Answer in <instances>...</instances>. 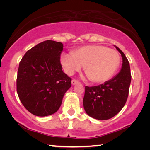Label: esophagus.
I'll use <instances>...</instances> for the list:
<instances>
[{
  "label": "esophagus",
  "instance_id": "34e87169",
  "mask_svg": "<svg viewBox=\"0 0 150 150\" xmlns=\"http://www.w3.org/2000/svg\"><path fill=\"white\" fill-rule=\"evenodd\" d=\"M77 83H79V81H78L77 80L73 79L72 81H71V84H72L73 85H76V84H77Z\"/></svg>",
  "mask_w": 150,
  "mask_h": 150
}]
</instances>
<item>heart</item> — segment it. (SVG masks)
I'll return each instance as SVG.
<instances>
[{
	"label": "heart",
	"mask_w": 150,
	"mask_h": 150,
	"mask_svg": "<svg viewBox=\"0 0 150 150\" xmlns=\"http://www.w3.org/2000/svg\"><path fill=\"white\" fill-rule=\"evenodd\" d=\"M61 62L65 72L72 75L85 65V71L92 82L104 83L113 76L120 67L121 57L117 51L103 45H88L63 53Z\"/></svg>",
	"instance_id": "heart-1"
}]
</instances>
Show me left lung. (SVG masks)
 Masks as SVG:
<instances>
[{
	"instance_id": "1",
	"label": "left lung",
	"mask_w": 150,
	"mask_h": 150,
	"mask_svg": "<svg viewBox=\"0 0 150 150\" xmlns=\"http://www.w3.org/2000/svg\"><path fill=\"white\" fill-rule=\"evenodd\" d=\"M115 47L123 59L121 71L104 84L85 87L84 108L88 115L98 120H106L116 115L128 99L131 82L130 64L124 53Z\"/></svg>"
}]
</instances>
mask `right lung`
I'll return each instance as SVG.
<instances>
[{"label": "right lung", "mask_w": 150, "mask_h": 150, "mask_svg": "<svg viewBox=\"0 0 150 150\" xmlns=\"http://www.w3.org/2000/svg\"><path fill=\"white\" fill-rule=\"evenodd\" d=\"M63 44L41 42L25 53L18 70L16 89L22 104L34 115H50L59 110L71 79L62 70Z\"/></svg>", "instance_id": "add662e5"}]
</instances>
